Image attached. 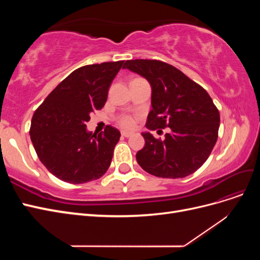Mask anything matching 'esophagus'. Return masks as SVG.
<instances>
[{
	"label": "esophagus",
	"instance_id": "obj_1",
	"mask_svg": "<svg viewBox=\"0 0 260 260\" xmlns=\"http://www.w3.org/2000/svg\"><path fill=\"white\" fill-rule=\"evenodd\" d=\"M121 136H122V137H124V138H129V137H131V136H132V132L122 130V131H121Z\"/></svg>",
	"mask_w": 260,
	"mask_h": 260
}]
</instances>
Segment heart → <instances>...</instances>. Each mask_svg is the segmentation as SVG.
<instances>
[{
	"instance_id": "1",
	"label": "heart",
	"mask_w": 260,
	"mask_h": 260,
	"mask_svg": "<svg viewBox=\"0 0 260 260\" xmlns=\"http://www.w3.org/2000/svg\"><path fill=\"white\" fill-rule=\"evenodd\" d=\"M119 123L122 125V127L131 128V127H133V125H135L136 120H135V118H133L132 116L124 115L119 119Z\"/></svg>"
}]
</instances>
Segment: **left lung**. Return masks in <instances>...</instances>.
I'll use <instances>...</instances> for the list:
<instances>
[{
  "label": "left lung",
  "mask_w": 260,
  "mask_h": 260,
  "mask_svg": "<svg viewBox=\"0 0 260 260\" xmlns=\"http://www.w3.org/2000/svg\"><path fill=\"white\" fill-rule=\"evenodd\" d=\"M123 68L144 77L152 86L153 108L146 127L170 128L162 140L142 133L145 145L137 153L138 164L159 178L193 174L207 160L218 139L220 115L209 94L181 70L160 60L131 59Z\"/></svg>",
  "instance_id": "left-lung-1"
}]
</instances>
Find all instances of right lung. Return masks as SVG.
I'll list each match as a JSON object with an SVG mask.
<instances>
[{
	"mask_svg": "<svg viewBox=\"0 0 260 260\" xmlns=\"http://www.w3.org/2000/svg\"><path fill=\"white\" fill-rule=\"evenodd\" d=\"M123 60L86 65L65 78L38 107L30 139L39 159L61 181L81 184L100 179L111 166L118 129L106 125L92 133L86 122L103 107L108 89Z\"/></svg>",
	"mask_w": 260,
	"mask_h": 260,
	"instance_id": "1",
	"label": "right lung"
}]
</instances>
